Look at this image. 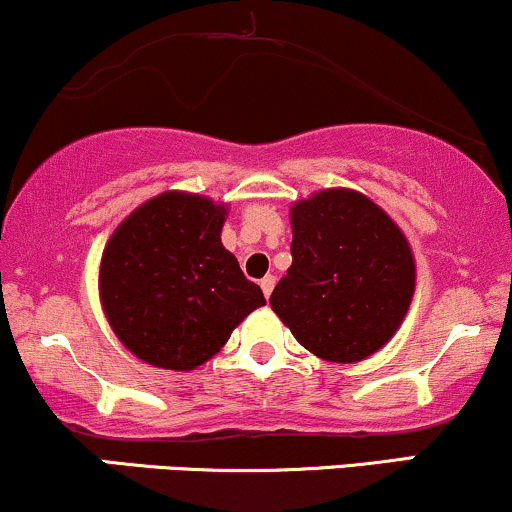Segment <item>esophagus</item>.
<instances>
[{"instance_id": "34e87169", "label": "esophagus", "mask_w": 512, "mask_h": 512, "mask_svg": "<svg viewBox=\"0 0 512 512\" xmlns=\"http://www.w3.org/2000/svg\"><path fill=\"white\" fill-rule=\"evenodd\" d=\"M273 287H275V275H266V278L261 280V290H263V294H266V297H270V292H273Z\"/></svg>"}]
</instances>
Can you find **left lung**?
<instances>
[{"label": "left lung", "instance_id": "8db88e82", "mask_svg": "<svg viewBox=\"0 0 512 512\" xmlns=\"http://www.w3.org/2000/svg\"><path fill=\"white\" fill-rule=\"evenodd\" d=\"M292 266L270 306L302 347L354 364L386 347L405 321L417 263L405 232L369 196L321 189L290 208Z\"/></svg>", "mask_w": 512, "mask_h": 512}]
</instances>
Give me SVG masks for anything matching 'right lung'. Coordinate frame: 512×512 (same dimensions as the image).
I'll use <instances>...</instances> for the list:
<instances>
[{
  "mask_svg": "<svg viewBox=\"0 0 512 512\" xmlns=\"http://www.w3.org/2000/svg\"><path fill=\"white\" fill-rule=\"evenodd\" d=\"M227 203L189 191L148 198L119 222L100 258L107 323L134 357L170 371L213 359L266 304L220 242Z\"/></svg>",
  "mask_w": 512,
  "mask_h": 512,
  "instance_id": "add662e5",
  "label": "right lung"
}]
</instances>
